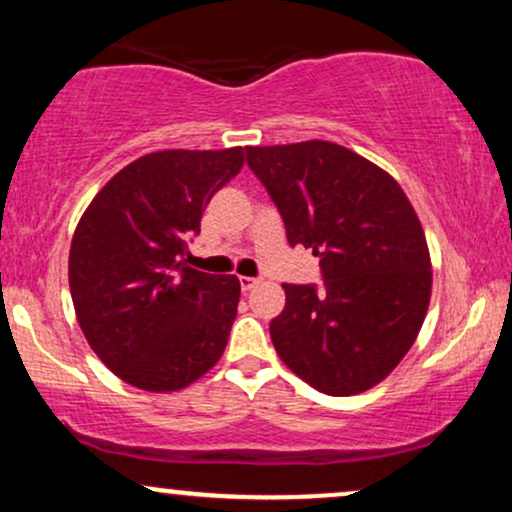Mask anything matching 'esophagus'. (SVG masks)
<instances>
[{"mask_svg":"<svg viewBox=\"0 0 512 512\" xmlns=\"http://www.w3.org/2000/svg\"><path fill=\"white\" fill-rule=\"evenodd\" d=\"M255 286H257L255 276H240V289L250 291V289H255Z\"/></svg>","mask_w":512,"mask_h":512,"instance_id":"obj_1","label":"esophagus"}]
</instances>
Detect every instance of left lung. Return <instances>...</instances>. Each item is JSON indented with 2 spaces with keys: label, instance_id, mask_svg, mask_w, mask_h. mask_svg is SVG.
<instances>
[{
  "label": "left lung",
  "instance_id": "obj_1",
  "mask_svg": "<svg viewBox=\"0 0 512 512\" xmlns=\"http://www.w3.org/2000/svg\"><path fill=\"white\" fill-rule=\"evenodd\" d=\"M291 245L320 257L322 286L284 284L269 325L276 354L325 395L366 392L416 342L431 301V255L399 182L334 142L248 146Z\"/></svg>",
  "mask_w": 512,
  "mask_h": 512
}]
</instances>
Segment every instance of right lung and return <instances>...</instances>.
<instances>
[{"mask_svg": "<svg viewBox=\"0 0 512 512\" xmlns=\"http://www.w3.org/2000/svg\"><path fill=\"white\" fill-rule=\"evenodd\" d=\"M243 163V146L146 154L105 182L76 226V320L105 366L139 390H182L226 349L238 276L197 272L185 257L204 207Z\"/></svg>", "mask_w": 512, "mask_h": 512, "instance_id": "1", "label": "right lung"}]
</instances>
